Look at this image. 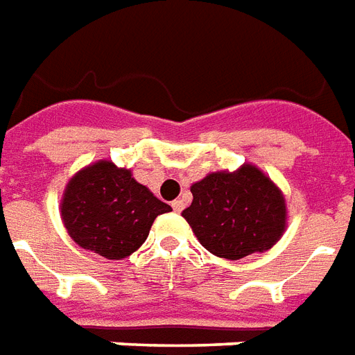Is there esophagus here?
Segmentation results:
<instances>
[{
  "mask_svg": "<svg viewBox=\"0 0 355 355\" xmlns=\"http://www.w3.org/2000/svg\"><path fill=\"white\" fill-rule=\"evenodd\" d=\"M171 207H173V211L175 212H182L184 211V201H182V199H175V201L171 203Z\"/></svg>",
  "mask_w": 355,
  "mask_h": 355,
  "instance_id": "obj_1",
  "label": "esophagus"
}]
</instances>
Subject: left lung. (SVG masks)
Listing matches in <instances>:
<instances>
[{
	"mask_svg": "<svg viewBox=\"0 0 355 355\" xmlns=\"http://www.w3.org/2000/svg\"><path fill=\"white\" fill-rule=\"evenodd\" d=\"M190 190L193 201L182 216L218 258L241 259L269 250L284 233V196L256 165L211 173Z\"/></svg>",
	"mask_w": 355,
	"mask_h": 355,
	"instance_id": "obj_1",
	"label": "left lung"
}]
</instances>
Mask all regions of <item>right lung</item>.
I'll return each instance as SVG.
<instances>
[{"label": "right lung", "instance_id": "right-lung-1", "mask_svg": "<svg viewBox=\"0 0 355 355\" xmlns=\"http://www.w3.org/2000/svg\"><path fill=\"white\" fill-rule=\"evenodd\" d=\"M169 211L130 169L107 159L78 171L60 205L71 239L107 259L131 256L146 241L156 216Z\"/></svg>", "mask_w": 355, "mask_h": 355}]
</instances>
